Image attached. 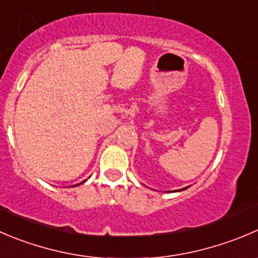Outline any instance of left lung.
<instances>
[{"instance_id": "left-lung-1", "label": "left lung", "mask_w": 258, "mask_h": 258, "mask_svg": "<svg viewBox=\"0 0 258 258\" xmlns=\"http://www.w3.org/2000/svg\"><path fill=\"white\" fill-rule=\"evenodd\" d=\"M185 189H186V187H184V189H182V190H185Z\"/></svg>"}]
</instances>
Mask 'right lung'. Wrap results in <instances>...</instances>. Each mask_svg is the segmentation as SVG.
<instances>
[{
    "label": "right lung",
    "mask_w": 258,
    "mask_h": 258,
    "mask_svg": "<svg viewBox=\"0 0 258 258\" xmlns=\"http://www.w3.org/2000/svg\"><path fill=\"white\" fill-rule=\"evenodd\" d=\"M84 181H86V180H84ZM84 181H83V182H84Z\"/></svg>",
    "instance_id": "obj_1"
}]
</instances>
